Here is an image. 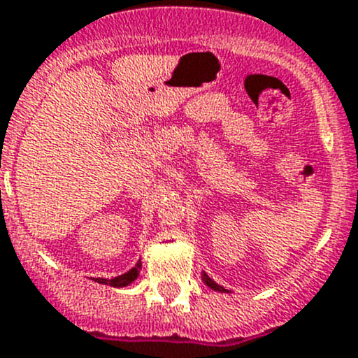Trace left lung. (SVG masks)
Masks as SVG:
<instances>
[{
    "instance_id": "obj_1",
    "label": "left lung",
    "mask_w": 358,
    "mask_h": 358,
    "mask_svg": "<svg viewBox=\"0 0 358 358\" xmlns=\"http://www.w3.org/2000/svg\"><path fill=\"white\" fill-rule=\"evenodd\" d=\"M201 277H202V282H204L206 286H208V287H211L213 291H220V292H230L229 289H225V287H223V286H220V284H216L215 280H213L211 277H209L208 273H206V272H202V275H201Z\"/></svg>"
}]
</instances>
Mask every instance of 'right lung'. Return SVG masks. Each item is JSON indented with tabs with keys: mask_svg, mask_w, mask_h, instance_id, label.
<instances>
[{
	"mask_svg": "<svg viewBox=\"0 0 358 358\" xmlns=\"http://www.w3.org/2000/svg\"><path fill=\"white\" fill-rule=\"evenodd\" d=\"M140 270H142V262L138 259V263H136L131 270H128L126 273H122V275L114 277V279H102V277H99V279H95V282L106 284V286H110V287H126L138 279Z\"/></svg>",
	"mask_w": 358,
	"mask_h": 358,
	"instance_id": "obj_1",
	"label": "right lung"
}]
</instances>
